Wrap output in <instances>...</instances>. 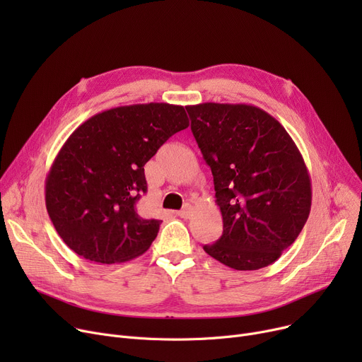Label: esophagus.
Here are the masks:
<instances>
[{"instance_id": "1", "label": "esophagus", "mask_w": 362, "mask_h": 362, "mask_svg": "<svg viewBox=\"0 0 362 362\" xmlns=\"http://www.w3.org/2000/svg\"><path fill=\"white\" fill-rule=\"evenodd\" d=\"M192 210H194L192 205H191V204H186V205L182 208V210L177 211L176 214H177L179 217H182V218H189V217H191V214H192Z\"/></svg>"}]
</instances>
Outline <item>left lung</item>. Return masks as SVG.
Returning a JSON list of instances; mask_svg holds the SVG:
<instances>
[{"mask_svg": "<svg viewBox=\"0 0 362 362\" xmlns=\"http://www.w3.org/2000/svg\"><path fill=\"white\" fill-rule=\"evenodd\" d=\"M191 130L214 177L223 235L204 251L235 270L273 264L311 210V180L289 133L246 104L187 105Z\"/></svg>", "mask_w": 362, "mask_h": 362, "instance_id": "1", "label": "left lung"}]
</instances>
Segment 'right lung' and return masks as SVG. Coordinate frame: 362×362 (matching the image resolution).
Instances as JSON below:
<instances>
[{
  "label": "right lung",
  "mask_w": 362,
  "mask_h": 362,
  "mask_svg": "<svg viewBox=\"0 0 362 362\" xmlns=\"http://www.w3.org/2000/svg\"><path fill=\"white\" fill-rule=\"evenodd\" d=\"M189 120L182 105L149 103L95 114L57 154L45 204L57 233L85 259L116 264L142 255L161 220L144 218V165Z\"/></svg>",
  "instance_id": "add662e5"
}]
</instances>
